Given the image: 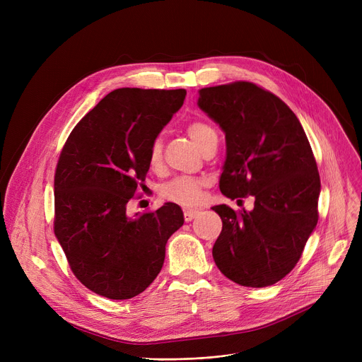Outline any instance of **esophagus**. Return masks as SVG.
I'll return each instance as SVG.
<instances>
[{"label": "esophagus", "mask_w": 362, "mask_h": 362, "mask_svg": "<svg viewBox=\"0 0 362 362\" xmlns=\"http://www.w3.org/2000/svg\"><path fill=\"white\" fill-rule=\"evenodd\" d=\"M197 214H198L197 210H185V213H183L185 221H192L197 217Z\"/></svg>", "instance_id": "1"}]
</instances>
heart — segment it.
Wrapping results in <instances>:
<instances>
[{
  "label": "heart",
  "instance_id": "heart-1",
  "mask_svg": "<svg viewBox=\"0 0 362 362\" xmlns=\"http://www.w3.org/2000/svg\"><path fill=\"white\" fill-rule=\"evenodd\" d=\"M187 133L192 141L197 144V146L201 149L202 145L210 139L211 136H216V130L205 122L195 120L187 124ZM148 164L151 168H158L163 163V142L160 138H154L149 144L148 148ZM205 187V180L194 176H176L171 180L165 182L160 192L161 195L180 205H197L202 199V189Z\"/></svg>",
  "mask_w": 362,
  "mask_h": 362
}]
</instances>
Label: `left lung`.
I'll return each instance as SVG.
<instances>
[{"mask_svg":"<svg viewBox=\"0 0 362 362\" xmlns=\"http://www.w3.org/2000/svg\"><path fill=\"white\" fill-rule=\"evenodd\" d=\"M198 105L226 133L221 194L255 199L251 211L213 206L223 221L216 265L240 286H272L293 270L318 221L308 138L286 104L251 82L202 88Z\"/></svg>","mask_w":362,"mask_h":362,"instance_id":"left-lung-1","label":"left lung"}]
</instances>
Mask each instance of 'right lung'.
<instances>
[{"label": "right lung", "instance_id": "obj_1", "mask_svg": "<svg viewBox=\"0 0 362 362\" xmlns=\"http://www.w3.org/2000/svg\"><path fill=\"white\" fill-rule=\"evenodd\" d=\"M185 89L120 88L74 126L54 176V233L83 286L108 299L142 293L161 272L182 208L129 217L149 170L148 148L183 105Z\"/></svg>", "mask_w": 362, "mask_h": 362}]
</instances>
